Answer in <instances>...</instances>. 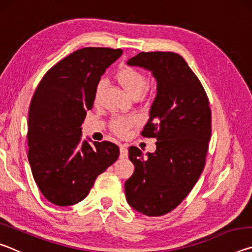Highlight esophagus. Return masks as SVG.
I'll use <instances>...</instances> for the list:
<instances>
[{
  "mask_svg": "<svg viewBox=\"0 0 252 252\" xmlns=\"http://www.w3.org/2000/svg\"><path fill=\"white\" fill-rule=\"evenodd\" d=\"M127 155H129L127 147L126 146V144H121L120 146V158L121 159H126V158H127Z\"/></svg>",
  "mask_w": 252,
  "mask_h": 252,
  "instance_id": "34e87169",
  "label": "esophagus"
}]
</instances>
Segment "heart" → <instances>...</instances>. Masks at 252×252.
<instances>
[{
    "label": "heart",
    "mask_w": 252,
    "mask_h": 252,
    "mask_svg": "<svg viewBox=\"0 0 252 252\" xmlns=\"http://www.w3.org/2000/svg\"><path fill=\"white\" fill-rule=\"evenodd\" d=\"M117 82L120 84V87L125 90L127 94L130 96L133 95H141L142 92L146 90L147 88V78L144 76L141 72L136 71L135 69H132V67H123V69L119 70L116 75ZM104 82L101 81V82L97 83L95 88V93H94V100L97 101L100 96L101 90L103 89ZM135 123V120L133 118H117L114 119L111 123V129L119 136H123L126 134L127 130L130 129Z\"/></svg>",
    "instance_id": "1"
}]
</instances>
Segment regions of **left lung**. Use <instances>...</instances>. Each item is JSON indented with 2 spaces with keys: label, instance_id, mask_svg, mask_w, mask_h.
<instances>
[{
  "label": "left lung",
  "instance_id": "obj_1",
  "mask_svg": "<svg viewBox=\"0 0 252 252\" xmlns=\"http://www.w3.org/2000/svg\"><path fill=\"white\" fill-rule=\"evenodd\" d=\"M130 66L150 71L157 94L142 135L157 138L156 151L130 147L134 172L125 183L127 203L142 215L163 216L182 202L202 173L211 136L206 91L185 59L173 52H141Z\"/></svg>",
  "mask_w": 252,
  "mask_h": 252
}]
</instances>
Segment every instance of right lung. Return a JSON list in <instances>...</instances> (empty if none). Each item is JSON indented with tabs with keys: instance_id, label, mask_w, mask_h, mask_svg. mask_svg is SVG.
Returning a JSON list of instances; mask_svg holds the SVG:
<instances>
[{
	"instance_id": "add662e5",
	"label": "right lung",
	"mask_w": 252,
	"mask_h": 252,
	"mask_svg": "<svg viewBox=\"0 0 252 252\" xmlns=\"http://www.w3.org/2000/svg\"><path fill=\"white\" fill-rule=\"evenodd\" d=\"M121 54L122 50L109 48L75 51L51 67L34 92L29 162L42 194L55 206L83 200L96 177L118 160L114 143L82 140V123L93 108L101 76Z\"/></svg>"
}]
</instances>
